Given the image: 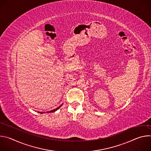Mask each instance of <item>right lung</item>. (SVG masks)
I'll list each match as a JSON object with an SVG mask.
<instances>
[{
    "instance_id": "right-lung-1",
    "label": "right lung",
    "mask_w": 151,
    "mask_h": 151,
    "mask_svg": "<svg viewBox=\"0 0 151 151\" xmlns=\"http://www.w3.org/2000/svg\"><path fill=\"white\" fill-rule=\"evenodd\" d=\"M63 105V104H61L59 107H57L56 109H53V110H52V111H49V112H47V113H50V112H55V111H57L58 109H60V107L61 106ZM38 113H40V114H43V112H38ZM44 113H45V112H44Z\"/></svg>"
}]
</instances>
